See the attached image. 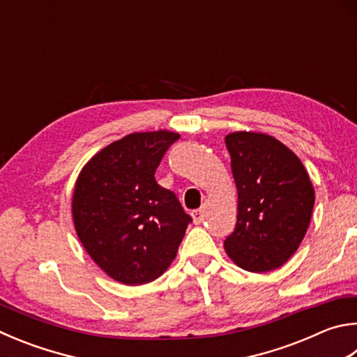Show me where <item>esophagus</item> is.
Masks as SVG:
<instances>
[{"mask_svg":"<svg viewBox=\"0 0 357 357\" xmlns=\"http://www.w3.org/2000/svg\"><path fill=\"white\" fill-rule=\"evenodd\" d=\"M192 218H193V223H195V225L203 223V218H204V212H203V209H197V211H193V212H192Z\"/></svg>","mask_w":357,"mask_h":357,"instance_id":"34e87169","label":"esophagus"}]
</instances>
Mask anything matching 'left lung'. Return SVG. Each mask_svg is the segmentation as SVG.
I'll return each mask as SVG.
<instances>
[{
	"mask_svg": "<svg viewBox=\"0 0 357 357\" xmlns=\"http://www.w3.org/2000/svg\"><path fill=\"white\" fill-rule=\"evenodd\" d=\"M237 187L236 229L225 250L252 273L287 262L306 236L315 192L303 162L280 140L237 131L225 137Z\"/></svg>",
	"mask_w": 357,
	"mask_h": 357,
	"instance_id": "obj_1",
	"label": "left lung"
}]
</instances>
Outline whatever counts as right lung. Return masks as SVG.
<instances>
[{
    "instance_id": "1",
    "label": "right lung",
    "mask_w": 357,
    "mask_h": 357,
    "mask_svg": "<svg viewBox=\"0 0 357 357\" xmlns=\"http://www.w3.org/2000/svg\"><path fill=\"white\" fill-rule=\"evenodd\" d=\"M178 132H134L102 148L76 179L71 213L93 262L126 286L151 282L170 267L190 215L154 173Z\"/></svg>"
}]
</instances>
